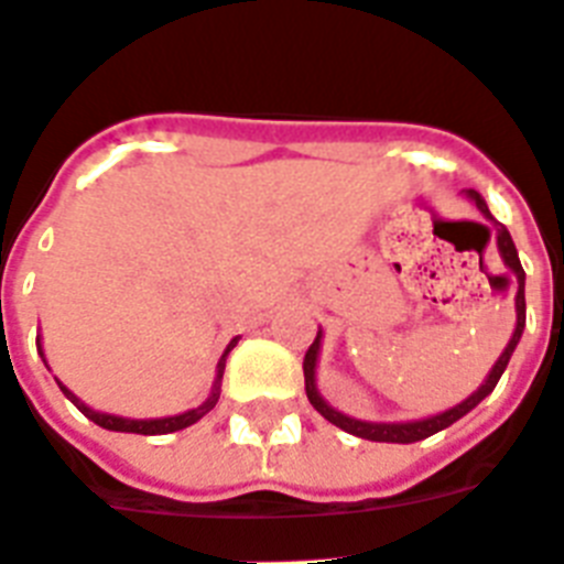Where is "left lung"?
Instances as JSON below:
<instances>
[{
  "label": "left lung",
  "instance_id": "1",
  "mask_svg": "<svg viewBox=\"0 0 564 564\" xmlns=\"http://www.w3.org/2000/svg\"><path fill=\"white\" fill-rule=\"evenodd\" d=\"M468 199L476 202V208L482 210L485 219H490V223L497 225L499 257L505 259V264L511 268V273L517 276V282H519V288H517V328H513V336H511V341H508V348L502 350V356L497 359V365L490 368L485 384H479V391L470 393L465 402L454 405L451 411H442V413H436V416H427V420H416V422H362V420H350V416H345V413L334 411V408H330L328 402L319 397V391H316V359H319V341H322V330H319V334H316V339H314V345L307 348L305 362H302V370H305V391H307V399H311V405H314L316 411H319L322 416L330 422V425L341 427V431H348V433H354V436H362V440H370V442H399V445H408V442L427 440V436H433V433L445 431L447 425H454V422L462 420L465 413L474 411V408L479 405L485 397H488V393H494L499 377H502L505 368H508V362H511V356H513V350H517L519 339H522V330H524V271H522V262H519L517 245H513L508 228H505V225H499L497 219L490 216L488 205H485V199L476 194V191H468Z\"/></svg>",
  "mask_w": 564,
  "mask_h": 564
}]
</instances>
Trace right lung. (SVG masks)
<instances>
[{"label": "right lung", "instance_id": "add662e5", "mask_svg": "<svg viewBox=\"0 0 564 564\" xmlns=\"http://www.w3.org/2000/svg\"><path fill=\"white\" fill-rule=\"evenodd\" d=\"M236 341H239V339H230L228 350H225L223 359H219V365H216V379H214V388H210V397L205 399V402H202L199 408H194V411H185V413H180V416H165V420H124V416H113V413H99V411H94V408L85 405V402H82L79 397H74V393L67 391V388L59 382V379H56V382H59L62 393H65V397L70 399V402H74V405L79 408V411L85 413V416H88L90 422H96V425L105 427V431H122V433H142V436H159V433H173V431H182V427H187V425H194V422H199L202 416H205V413L214 411V405H216V402H219V391H223L225 359H228V354H230V350H234ZM36 348H40V354H42V341L40 339H36ZM42 356H45V354H42Z\"/></svg>", "mask_w": 564, "mask_h": 564}]
</instances>
